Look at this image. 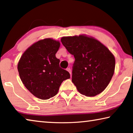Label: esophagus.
Masks as SVG:
<instances>
[{"label":"esophagus","mask_w":133,"mask_h":133,"mask_svg":"<svg viewBox=\"0 0 133 133\" xmlns=\"http://www.w3.org/2000/svg\"><path fill=\"white\" fill-rule=\"evenodd\" d=\"M66 70H67V71H69V73H70V76H71V71L70 69V68H67Z\"/></svg>","instance_id":"34e87169"}]
</instances>
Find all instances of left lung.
Returning a JSON list of instances; mask_svg holds the SVG:
<instances>
[{"label": "left lung", "instance_id": "1", "mask_svg": "<svg viewBox=\"0 0 133 133\" xmlns=\"http://www.w3.org/2000/svg\"><path fill=\"white\" fill-rule=\"evenodd\" d=\"M61 42L75 58L71 80L78 92L93 97L104 91L115 69V57L109 49L85 35L63 37Z\"/></svg>", "mask_w": 133, "mask_h": 133}]
</instances>
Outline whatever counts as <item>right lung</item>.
<instances>
[{
  "label": "right lung",
  "instance_id": "obj_1",
  "mask_svg": "<svg viewBox=\"0 0 133 133\" xmlns=\"http://www.w3.org/2000/svg\"><path fill=\"white\" fill-rule=\"evenodd\" d=\"M60 45L51 38L40 40L26 49L18 62L22 83L38 98L48 100L56 96L62 83L70 77L56 57Z\"/></svg>",
  "mask_w": 133,
  "mask_h": 133
}]
</instances>
